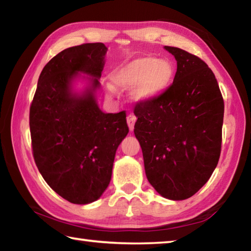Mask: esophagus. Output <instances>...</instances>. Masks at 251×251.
Wrapping results in <instances>:
<instances>
[{"instance_id":"34e87169","label":"esophagus","mask_w":251,"mask_h":251,"mask_svg":"<svg viewBox=\"0 0 251 251\" xmlns=\"http://www.w3.org/2000/svg\"><path fill=\"white\" fill-rule=\"evenodd\" d=\"M135 122H136V116L133 115V114H129V115L127 116V125L129 127V130L134 129Z\"/></svg>"}]
</instances>
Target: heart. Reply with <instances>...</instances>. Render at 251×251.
I'll list each match as a JSON object with an SVG mask.
<instances>
[{
  "label": "heart",
  "mask_w": 251,
  "mask_h": 251,
  "mask_svg": "<svg viewBox=\"0 0 251 251\" xmlns=\"http://www.w3.org/2000/svg\"><path fill=\"white\" fill-rule=\"evenodd\" d=\"M174 76L175 70L167 59L142 56L114 72L110 80L122 90L135 86L134 99L138 101H150L163 95L171 87Z\"/></svg>",
  "instance_id": "obj_1"
}]
</instances>
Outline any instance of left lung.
<instances>
[{
    "instance_id": "1",
    "label": "left lung",
    "mask_w": 251,
    "mask_h": 251,
    "mask_svg": "<svg viewBox=\"0 0 251 251\" xmlns=\"http://www.w3.org/2000/svg\"><path fill=\"white\" fill-rule=\"evenodd\" d=\"M165 49L177 61L174 82L163 95L136 104L134 133L151 185L165 198L184 201L206 184L218 164L224 99L202 59Z\"/></svg>"
}]
</instances>
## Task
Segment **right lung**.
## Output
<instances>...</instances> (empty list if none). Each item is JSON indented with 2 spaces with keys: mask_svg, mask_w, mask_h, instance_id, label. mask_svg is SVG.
<instances>
[{
  "mask_svg": "<svg viewBox=\"0 0 251 251\" xmlns=\"http://www.w3.org/2000/svg\"><path fill=\"white\" fill-rule=\"evenodd\" d=\"M107 48H69L44 66L29 107L35 164L55 193L72 203L99 199L112 178L116 150L128 134L125 110L105 114L95 100ZM78 73L92 76L83 95L71 90Z\"/></svg>",
  "mask_w": 251,
  "mask_h": 251,
  "instance_id": "add662e5",
  "label": "right lung"
}]
</instances>
